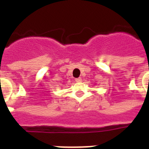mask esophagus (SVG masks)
Here are the masks:
<instances>
[{
    "mask_svg": "<svg viewBox=\"0 0 149 149\" xmlns=\"http://www.w3.org/2000/svg\"><path fill=\"white\" fill-rule=\"evenodd\" d=\"M75 80H76V82H77V83H79V82L82 81V79L81 78H77V79H75Z\"/></svg>",
    "mask_w": 149,
    "mask_h": 149,
    "instance_id": "esophagus-1",
    "label": "esophagus"
}]
</instances>
